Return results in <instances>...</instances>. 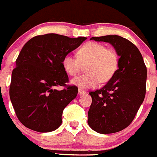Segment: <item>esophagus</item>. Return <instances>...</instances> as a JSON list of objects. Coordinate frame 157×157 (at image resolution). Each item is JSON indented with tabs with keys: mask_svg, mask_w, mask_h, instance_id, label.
Returning <instances> with one entry per match:
<instances>
[{
	"mask_svg": "<svg viewBox=\"0 0 157 157\" xmlns=\"http://www.w3.org/2000/svg\"><path fill=\"white\" fill-rule=\"evenodd\" d=\"M78 93L79 94H87V91L84 90H82V89H79Z\"/></svg>",
	"mask_w": 157,
	"mask_h": 157,
	"instance_id": "obj_1",
	"label": "esophagus"
}]
</instances>
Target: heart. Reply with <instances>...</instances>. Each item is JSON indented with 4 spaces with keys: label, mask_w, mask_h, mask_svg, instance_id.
Listing matches in <instances>:
<instances>
[{
    "label": "heart",
    "mask_w": 157,
    "mask_h": 157,
    "mask_svg": "<svg viewBox=\"0 0 157 157\" xmlns=\"http://www.w3.org/2000/svg\"><path fill=\"white\" fill-rule=\"evenodd\" d=\"M78 57L67 54L63 59V67L67 74L74 77L78 74L83 66L87 74L71 80L74 85L80 89L93 88L99 82L108 81L116 73L119 59L114 49H107L103 44L94 42L85 43L79 49Z\"/></svg>",
    "instance_id": "1"
}]
</instances>
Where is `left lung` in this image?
<instances>
[{"instance_id": "obj_1", "label": "left lung", "mask_w": 157, "mask_h": 157, "mask_svg": "<svg viewBox=\"0 0 157 157\" xmlns=\"http://www.w3.org/2000/svg\"><path fill=\"white\" fill-rule=\"evenodd\" d=\"M90 40L108 42L119 56L115 75L101 89L89 93V126L101 134L115 133L130 125L144 101L146 67L138 48L125 38L115 35Z\"/></svg>"}]
</instances>
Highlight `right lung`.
Segmentation results:
<instances>
[{"instance_id": "1", "label": "right lung", "mask_w": 157, "mask_h": 157, "mask_svg": "<svg viewBox=\"0 0 157 157\" xmlns=\"http://www.w3.org/2000/svg\"><path fill=\"white\" fill-rule=\"evenodd\" d=\"M86 37L69 38L45 34L28 41L21 49L11 74L9 94L17 118L27 128L49 132L62 123L64 108L77 95L76 86H67L63 59ZM58 86L65 88L59 91Z\"/></svg>"}]
</instances>
